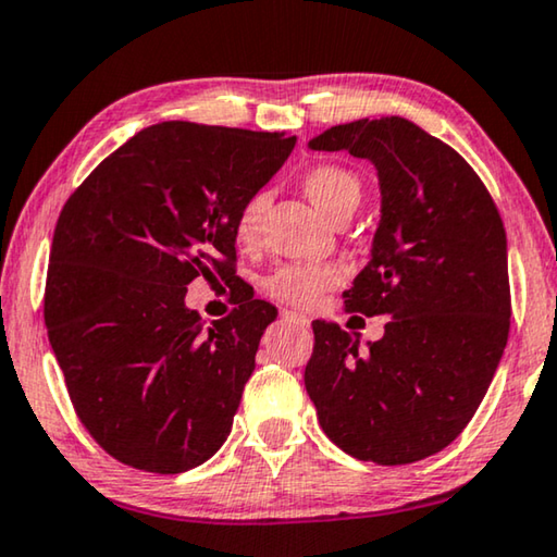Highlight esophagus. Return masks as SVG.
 <instances>
[{"label":"esophagus","instance_id":"34e87169","mask_svg":"<svg viewBox=\"0 0 557 557\" xmlns=\"http://www.w3.org/2000/svg\"><path fill=\"white\" fill-rule=\"evenodd\" d=\"M280 318L285 320V322H289V325H300V327H307V325H310V320H307L305 314L295 312V310H282V312H280Z\"/></svg>","mask_w":557,"mask_h":557}]
</instances>
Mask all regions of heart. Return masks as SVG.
Returning <instances> with one entry per match:
<instances>
[{
    "label": "heart",
    "mask_w": 557,
    "mask_h": 557,
    "mask_svg": "<svg viewBox=\"0 0 557 557\" xmlns=\"http://www.w3.org/2000/svg\"><path fill=\"white\" fill-rule=\"evenodd\" d=\"M302 189L318 210L335 222L339 214L352 212L360 202V180L339 164H314L302 174ZM270 195L260 189L239 205L232 222V235L243 250H252L260 239L262 218L268 212ZM343 270L337 264H285L264 280V293L280 302L312 307L322 293L339 285Z\"/></svg>",
    "instance_id": "heart-1"
}]
</instances>
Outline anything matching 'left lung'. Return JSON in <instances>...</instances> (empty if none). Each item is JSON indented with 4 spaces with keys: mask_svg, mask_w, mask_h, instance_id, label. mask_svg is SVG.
<instances>
[{
    "mask_svg": "<svg viewBox=\"0 0 557 557\" xmlns=\"http://www.w3.org/2000/svg\"><path fill=\"white\" fill-rule=\"evenodd\" d=\"M375 164L383 214L345 310L387 314L360 339L314 320L305 387L325 435L358 460L408 465L458 437L510 332L508 243L491 193L450 145L403 117L337 124L310 143Z\"/></svg>",
    "mask_w": 557,
    "mask_h": 557,
    "instance_id": "1",
    "label": "left lung"
}]
</instances>
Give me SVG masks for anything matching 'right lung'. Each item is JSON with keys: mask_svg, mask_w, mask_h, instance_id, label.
<instances>
[{"mask_svg": "<svg viewBox=\"0 0 557 557\" xmlns=\"http://www.w3.org/2000/svg\"><path fill=\"white\" fill-rule=\"evenodd\" d=\"M295 143L282 132L152 124L64 202L45 325L74 412L114 460L177 475L227 440L277 310L250 297L205 325L185 305L187 285L239 287L232 222Z\"/></svg>", "mask_w": 557, "mask_h": 557, "instance_id": "1", "label": "right lung"}]
</instances>
